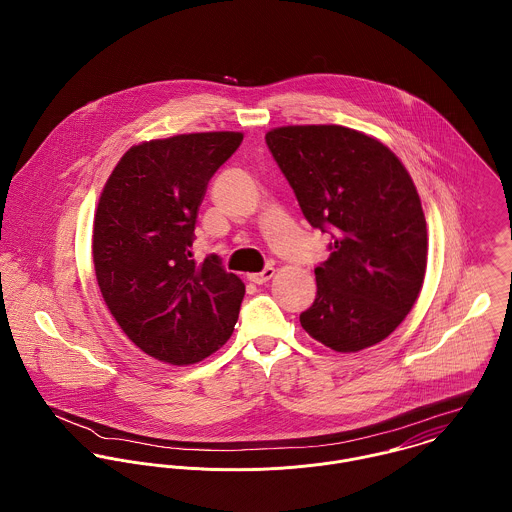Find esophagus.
Listing matches in <instances>:
<instances>
[{"mask_svg":"<svg viewBox=\"0 0 512 512\" xmlns=\"http://www.w3.org/2000/svg\"><path fill=\"white\" fill-rule=\"evenodd\" d=\"M274 268L272 266H268V268H264L262 272H258V274H250L248 278H250V282H254V284H258V286H262V284H266L268 280H272L274 278Z\"/></svg>","mask_w":512,"mask_h":512,"instance_id":"34e87169","label":"esophagus"}]
</instances>
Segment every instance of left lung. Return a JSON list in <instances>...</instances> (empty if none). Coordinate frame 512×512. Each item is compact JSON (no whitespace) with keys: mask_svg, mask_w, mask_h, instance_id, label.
Masks as SVG:
<instances>
[{"mask_svg":"<svg viewBox=\"0 0 512 512\" xmlns=\"http://www.w3.org/2000/svg\"><path fill=\"white\" fill-rule=\"evenodd\" d=\"M266 146L303 217L333 238L301 327L339 353L380 343L410 313L426 274L428 230L412 177L384 144L343 126L276 128Z\"/></svg>","mask_w":512,"mask_h":512,"instance_id":"obj_1","label":"left lung"}]
</instances>
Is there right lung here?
Here are the masks:
<instances>
[{
    "instance_id": "right-lung-1",
    "label": "right lung",
    "mask_w": 512,
    "mask_h": 512,
    "mask_svg": "<svg viewBox=\"0 0 512 512\" xmlns=\"http://www.w3.org/2000/svg\"><path fill=\"white\" fill-rule=\"evenodd\" d=\"M238 132L183 134L134 146L114 167L94 217L92 254L102 297L149 357L193 365L222 347L244 284L217 254H191L197 211Z\"/></svg>"
}]
</instances>
